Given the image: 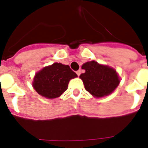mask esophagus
Instances as JSON below:
<instances>
[{
	"label": "esophagus",
	"mask_w": 148,
	"mask_h": 148,
	"mask_svg": "<svg viewBox=\"0 0 148 148\" xmlns=\"http://www.w3.org/2000/svg\"><path fill=\"white\" fill-rule=\"evenodd\" d=\"M76 73H77V74L78 75V76H80V74H81V71L79 70V71H77Z\"/></svg>",
	"instance_id": "esophagus-1"
}]
</instances>
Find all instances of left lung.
<instances>
[{"label": "left lung", "instance_id": "left-lung-1", "mask_svg": "<svg viewBox=\"0 0 148 148\" xmlns=\"http://www.w3.org/2000/svg\"><path fill=\"white\" fill-rule=\"evenodd\" d=\"M81 68L85 71L80 75L86 90L93 97H103L114 91L120 84L116 70L95 60L84 63Z\"/></svg>", "mask_w": 148, "mask_h": 148}]
</instances>
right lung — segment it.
I'll use <instances>...</instances> for the list:
<instances>
[{"label": "right lung", "instance_id": "add662e5", "mask_svg": "<svg viewBox=\"0 0 148 148\" xmlns=\"http://www.w3.org/2000/svg\"><path fill=\"white\" fill-rule=\"evenodd\" d=\"M77 75L68 65L53 63L38 71L34 77L32 86L38 94L47 99L59 97L66 91L69 81Z\"/></svg>", "mask_w": 148, "mask_h": 148}]
</instances>
